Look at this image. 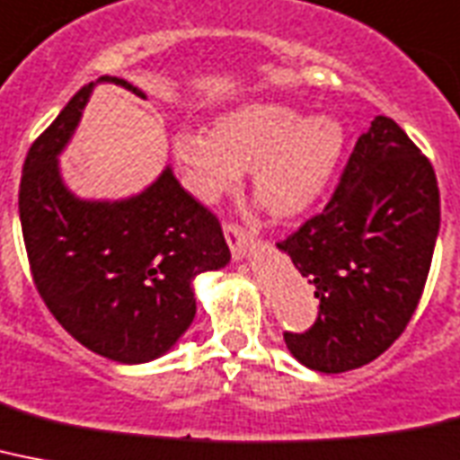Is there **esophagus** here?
Returning <instances> with one entry per match:
<instances>
[{
    "label": "esophagus",
    "instance_id": "esophagus-1",
    "mask_svg": "<svg viewBox=\"0 0 460 460\" xmlns=\"http://www.w3.org/2000/svg\"><path fill=\"white\" fill-rule=\"evenodd\" d=\"M224 238H226V243H229L231 252H234V257L236 260H241L243 250L248 248L250 243V234L245 226H241L238 222H226L224 224Z\"/></svg>",
    "mask_w": 460,
    "mask_h": 460
}]
</instances>
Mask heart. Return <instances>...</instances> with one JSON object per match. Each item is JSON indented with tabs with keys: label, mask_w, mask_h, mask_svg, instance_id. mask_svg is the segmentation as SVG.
<instances>
[{
	"label": "heart",
	"mask_w": 460,
	"mask_h": 460,
	"mask_svg": "<svg viewBox=\"0 0 460 460\" xmlns=\"http://www.w3.org/2000/svg\"><path fill=\"white\" fill-rule=\"evenodd\" d=\"M174 155L198 198L215 200L252 167V191L274 217L307 212L326 191L345 132L333 118H312L281 103H245L217 118L212 134L179 132Z\"/></svg>",
	"instance_id": "obj_1"
}]
</instances>
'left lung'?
<instances>
[{
	"label": "left lung",
	"instance_id": "left-lung-1",
	"mask_svg": "<svg viewBox=\"0 0 460 460\" xmlns=\"http://www.w3.org/2000/svg\"><path fill=\"white\" fill-rule=\"evenodd\" d=\"M439 231L430 160L392 118L361 134L323 212L276 245L314 286L319 316L283 340L300 364L342 373L378 359L423 295Z\"/></svg>",
	"mask_w": 460,
	"mask_h": 460
}]
</instances>
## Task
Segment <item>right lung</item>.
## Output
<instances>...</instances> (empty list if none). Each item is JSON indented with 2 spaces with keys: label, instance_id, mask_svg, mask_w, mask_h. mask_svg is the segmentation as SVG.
Here are the masks:
<instances>
[{
  "label": "right lung",
  "instance_id": "obj_1",
  "mask_svg": "<svg viewBox=\"0 0 460 460\" xmlns=\"http://www.w3.org/2000/svg\"><path fill=\"white\" fill-rule=\"evenodd\" d=\"M137 96V87L103 75ZM94 84L30 146L18 191L25 252L49 312L106 359L144 364L165 354L196 316L191 283L231 260L222 224L167 167L144 193L118 203L80 200L56 155L68 144Z\"/></svg>",
  "mask_w": 460,
  "mask_h": 460
}]
</instances>
